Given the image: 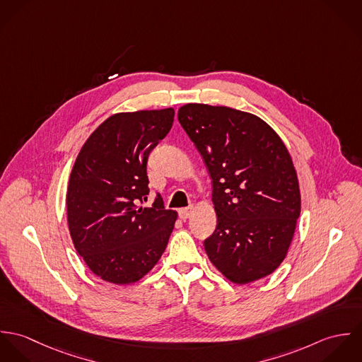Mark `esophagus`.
I'll return each mask as SVG.
<instances>
[{
    "instance_id": "1",
    "label": "esophagus",
    "mask_w": 362,
    "mask_h": 362,
    "mask_svg": "<svg viewBox=\"0 0 362 362\" xmlns=\"http://www.w3.org/2000/svg\"><path fill=\"white\" fill-rule=\"evenodd\" d=\"M194 210H195V207L194 206H188L181 209V210H180V218H182V220L189 218V217L194 214Z\"/></svg>"
}]
</instances>
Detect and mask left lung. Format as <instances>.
I'll return each mask as SVG.
<instances>
[{
  "label": "left lung",
  "instance_id": "left-lung-1",
  "mask_svg": "<svg viewBox=\"0 0 362 362\" xmlns=\"http://www.w3.org/2000/svg\"><path fill=\"white\" fill-rule=\"evenodd\" d=\"M178 121L211 178L217 226L204 243L210 262L235 284L269 276L286 258L301 211L286 145L257 115L224 105L185 104Z\"/></svg>",
  "mask_w": 362,
  "mask_h": 362
}]
</instances>
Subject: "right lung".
Listing matches in <instances>:
<instances>
[{"label": "right lung", "mask_w": 362, "mask_h": 362, "mask_svg": "<svg viewBox=\"0 0 362 362\" xmlns=\"http://www.w3.org/2000/svg\"><path fill=\"white\" fill-rule=\"evenodd\" d=\"M174 108L118 112L88 138L66 191V218L76 252L104 281L131 284L161 258L177 220L160 195L152 207L148 157L173 127Z\"/></svg>", "instance_id": "right-lung-1"}]
</instances>
